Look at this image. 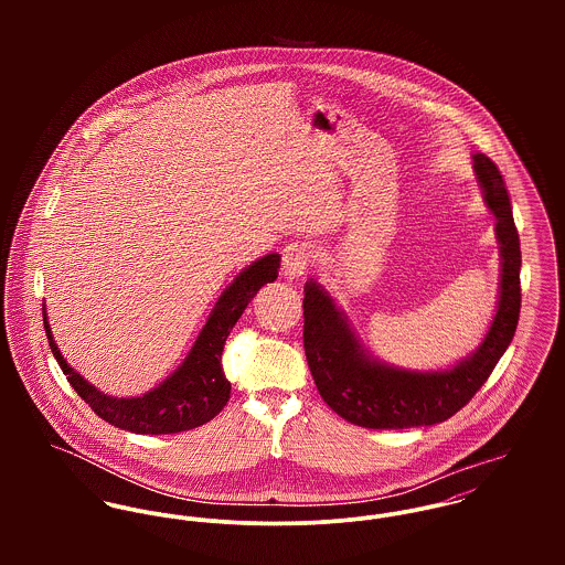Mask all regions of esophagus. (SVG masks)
I'll use <instances>...</instances> for the list:
<instances>
[{
	"instance_id": "esophagus-1",
	"label": "esophagus",
	"mask_w": 565,
	"mask_h": 565,
	"mask_svg": "<svg viewBox=\"0 0 565 565\" xmlns=\"http://www.w3.org/2000/svg\"><path fill=\"white\" fill-rule=\"evenodd\" d=\"M311 247L307 243H287L282 249V276L294 280L300 278L311 263Z\"/></svg>"
}]
</instances>
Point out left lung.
Segmentation results:
<instances>
[{"instance_id": "8db88e82", "label": "left lung", "mask_w": 565, "mask_h": 565, "mask_svg": "<svg viewBox=\"0 0 565 565\" xmlns=\"http://www.w3.org/2000/svg\"><path fill=\"white\" fill-rule=\"evenodd\" d=\"M475 173L487 209L495 215L500 287L495 316L481 345L446 370H406L370 354L345 313L316 280L305 285V352L318 392L337 415L363 428L433 426L475 398L509 348L520 320L522 252L504 180L484 154Z\"/></svg>"}]
</instances>
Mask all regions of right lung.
<instances>
[{
    "mask_svg": "<svg viewBox=\"0 0 565 565\" xmlns=\"http://www.w3.org/2000/svg\"><path fill=\"white\" fill-rule=\"evenodd\" d=\"M278 269L280 254H267L239 271V276L222 291L182 365L143 396H106L84 381L61 354L43 307V323L52 354L76 394L104 422L137 435H171L198 428L211 422L228 403L231 383L222 367L224 343L256 291L278 278Z\"/></svg>",
    "mask_w": 565,
    "mask_h": 565,
    "instance_id": "obj_1",
    "label": "right lung"
}]
</instances>
